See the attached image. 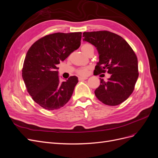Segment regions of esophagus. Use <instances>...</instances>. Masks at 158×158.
<instances>
[{"label": "esophagus", "mask_w": 158, "mask_h": 158, "mask_svg": "<svg viewBox=\"0 0 158 158\" xmlns=\"http://www.w3.org/2000/svg\"><path fill=\"white\" fill-rule=\"evenodd\" d=\"M86 79H88L87 77H81V76H79V77H78V80H79L80 81L84 80H86Z\"/></svg>", "instance_id": "34e87169"}]
</instances>
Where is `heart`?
<instances>
[{
  "instance_id": "b5f03b06",
  "label": "heart",
  "mask_w": 158,
  "mask_h": 158,
  "mask_svg": "<svg viewBox=\"0 0 158 158\" xmlns=\"http://www.w3.org/2000/svg\"><path fill=\"white\" fill-rule=\"evenodd\" d=\"M92 48H94L93 46L92 45H90L89 44H84L82 47H81V49H82V52L85 55L87 53V52ZM77 73L80 76H85L87 73V69L86 68H82L79 70H78Z\"/></svg>"
}]
</instances>
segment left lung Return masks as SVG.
<instances>
[{
	"label": "left lung",
	"mask_w": 158,
	"mask_h": 158,
	"mask_svg": "<svg viewBox=\"0 0 158 158\" xmlns=\"http://www.w3.org/2000/svg\"><path fill=\"white\" fill-rule=\"evenodd\" d=\"M84 41L94 45L99 62L94 74H111L107 82L100 78L95 95L103 103L115 106L125 102L135 89L138 77V59L135 52L123 38L108 31L83 33Z\"/></svg>",
	"instance_id": "1"
}]
</instances>
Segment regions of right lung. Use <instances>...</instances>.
Returning a JSON list of instances; mask_svg holds the SVG:
<instances>
[{
	"label": "right lung",
	"instance_id": "add662e5",
	"mask_svg": "<svg viewBox=\"0 0 158 158\" xmlns=\"http://www.w3.org/2000/svg\"><path fill=\"white\" fill-rule=\"evenodd\" d=\"M82 33H55L35 41L27 51L22 78L27 92L43 108L56 110L70 99L78 82L75 76L60 82L57 64L80 46Z\"/></svg>",
	"mask_w": 158,
	"mask_h": 158
}]
</instances>
